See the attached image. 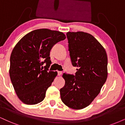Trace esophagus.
<instances>
[{
    "instance_id": "1",
    "label": "esophagus",
    "mask_w": 125,
    "mask_h": 125,
    "mask_svg": "<svg viewBox=\"0 0 125 125\" xmlns=\"http://www.w3.org/2000/svg\"><path fill=\"white\" fill-rule=\"evenodd\" d=\"M62 72L61 71H57V73H58V76H60V75L62 74Z\"/></svg>"
}]
</instances>
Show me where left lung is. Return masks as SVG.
<instances>
[{
  "label": "left lung",
  "mask_w": 125,
  "mask_h": 125,
  "mask_svg": "<svg viewBox=\"0 0 125 125\" xmlns=\"http://www.w3.org/2000/svg\"><path fill=\"white\" fill-rule=\"evenodd\" d=\"M68 50L75 75L64 73L65 85L61 99L71 108L81 110L90 105L100 93L108 76L105 50L93 36L84 32H68Z\"/></svg>",
  "instance_id": "left-lung-1"
}]
</instances>
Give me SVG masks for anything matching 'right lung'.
<instances>
[{
  "mask_svg": "<svg viewBox=\"0 0 125 125\" xmlns=\"http://www.w3.org/2000/svg\"><path fill=\"white\" fill-rule=\"evenodd\" d=\"M65 38L61 32L39 29L25 35L14 47L9 74L15 93L24 104L34 105L44 100L57 75V72L49 71L50 50Z\"/></svg>",
  "mask_w": 125,
  "mask_h": 125,
  "instance_id": "obj_1",
  "label": "right lung"
}]
</instances>
